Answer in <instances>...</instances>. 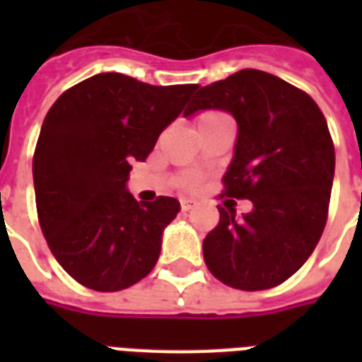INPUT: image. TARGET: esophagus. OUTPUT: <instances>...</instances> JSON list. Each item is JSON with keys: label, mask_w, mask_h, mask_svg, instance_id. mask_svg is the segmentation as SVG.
I'll list each match as a JSON object with an SVG mask.
<instances>
[{"label": "esophagus", "mask_w": 362, "mask_h": 362, "mask_svg": "<svg viewBox=\"0 0 362 362\" xmlns=\"http://www.w3.org/2000/svg\"><path fill=\"white\" fill-rule=\"evenodd\" d=\"M195 204H197V201H195V199H180V209L182 210H192Z\"/></svg>", "instance_id": "34e87169"}]
</instances>
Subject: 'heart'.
Returning <instances> with one entry per match:
<instances>
[{
    "instance_id": "b5f03b06",
    "label": "heart",
    "mask_w": 362,
    "mask_h": 362,
    "mask_svg": "<svg viewBox=\"0 0 362 362\" xmlns=\"http://www.w3.org/2000/svg\"><path fill=\"white\" fill-rule=\"evenodd\" d=\"M218 116H223L221 112H203V115L199 116V124H204V122H210L214 120V118H218ZM197 184V178H193V176H189V178H186L184 180V186L186 187H193Z\"/></svg>"
}]
</instances>
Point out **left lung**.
Wrapping results in <instances>:
<instances>
[{
    "mask_svg": "<svg viewBox=\"0 0 362 362\" xmlns=\"http://www.w3.org/2000/svg\"><path fill=\"white\" fill-rule=\"evenodd\" d=\"M204 109L227 110L238 124L220 197L253 203L242 220L220 206V223L203 242L204 263L242 291L280 286L306 263L325 229L334 178L325 116L308 93L257 69L203 86L184 116Z\"/></svg>",
    "mask_w": 362,
    "mask_h": 362,
    "instance_id": "left-lung-1",
    "label": "left lung"
}]
</instances>
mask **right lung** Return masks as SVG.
Masks as SVG:
<instances>
[{"label": "right lung", "mask_w": 362, "mask_h": 362, "mask_svg": "<svg viewBox=\"0 0 362 362\" xmlns=\"http://www.w3.org/2000/svg\"><path fill=\"white\" fill-rule=\"evenodd\" d=\"M197 88L99 73L65 90L47 112L33 153L39 226L56 261L84 287L120 291L158 263L180 203H139L125 182Z\"/></svg>", "instance_id": "1"}]
</instances>
